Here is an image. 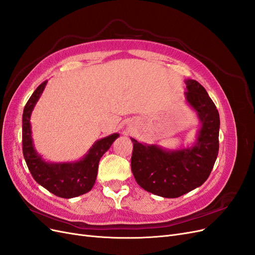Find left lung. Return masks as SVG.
<instances>
[{
  "instance_id": "left-lung-1",
  "label": "left lung",
  "mask_w": 255,
  "mask_h": 255,
  "mask_svg": "<svg viewBox=\"0 0 255 255\" xmlns=\"http://www.w3.org/2000/svg\"><path fill=\"white\" fill-rule=\"evenodd\" d=\"M187 101L197 111L202 128L190 149L166 151L156 145L133 142L130 169L144 190L164 198H177L195 189L210 176L219 150V113L205 88L186 81Z\"/></svg>"
}]
</instances>
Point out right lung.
I'll return each instance as SVG.
<instances>
[{
    "mask_svg": "<svg viewBox=\"0 0 255 255\" xmlns=\"http://www.w3.org/2000/svg\"><path fill=\"white\" fill-rule=\"evenodd\" d=\"M47 81L36 88L25 104L22 116V150L28 170L35 181L60 198H74L91 190L98 174L99 161L103 154L111 148L118 134H113L98 140L88 154L73 164L45 163L34 149L29 117L36 102L44 89Z\"/></svg>",
    "mask_w": 255,
    "mask_h": 255,
    "instance_id": "right-lung-1",
    "label": "right lung"
}]
</instances>
